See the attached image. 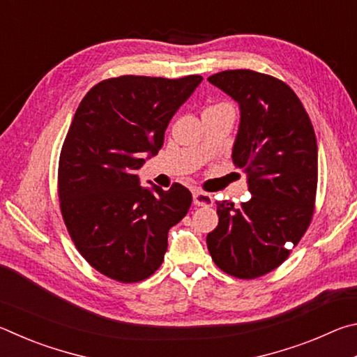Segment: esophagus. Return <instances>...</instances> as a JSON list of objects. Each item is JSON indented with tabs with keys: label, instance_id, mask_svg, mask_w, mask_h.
<instances>
[{
	"label": "esophagus",
	"instance_id": "1",
	"mask_svg": "<svg viewBox=\"0 0 357 357\" xmlns=\"http://www.w3.org/2000/svg\"><path fill=\"white\" fill-rule=\"evenodd\" d=\"M193 203H195L197 206H213L214 200L209 193L202 192V190H195L193 192Z\"/></svg>",
	"mask_w": 357,
	"mask_h": 357
}]
</instances>
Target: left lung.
I'll return each instance as SVG.
<instances>
[{"label": "left lung", "mask_w": 357, "mask_h": 357, "mask_svg": "<svg viewBox=\"0 0 357 357\" xmlns=\"http://www.w3.org/2000/svg\"><path fill=\"white\" fill-rule=\"evenodd\" d=\"M208 82L239 105L231 159L252 195L241 206L215 202L219 225L206 236L208 250L223 273L255 279L285 261L312 220L315 132L298 96L274 77L238 69Z\"/></svg>", "instance_id": "left-lung-1"}]
</instances>
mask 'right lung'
I'll use <instances>...</instances> for the list:
<instances>
[{
  "label": "right lung",
  "mask_w": 357,
  "mask_h": 357,
  "mask_svg": "<svg viewBox=\"0 0 357 357\" xmlns=\"http://www.w3.org/2000/svg\"><path fill=\"white\" fill-rule=\"evenodd\" d=\"M202 75H123L96 84L78 105L59 157V206L83 258L110 279H148L164 261L168 229L183 219L192 193L140 185L174 113Z\"/></svg>",
  "instance_id": "add662e5"
}]
</instances>
